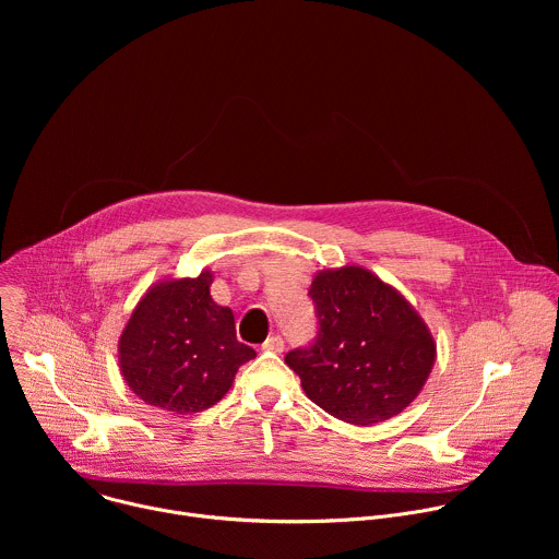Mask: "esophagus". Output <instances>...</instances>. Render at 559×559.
I'll return each instance as SVG.
<instances>
[{
  "instance_id": "esophagus-1",
  "label": "esophagus",
  "mask_w": 559,
  "mask_h": 559,
  "mask_svg": "<svg viewBox=\"0 0 559 559\" xmlns=\"http://www.w3.org/2000/svg\"><path fill=\"white\" fill-rule=\"evenodd\" d=\"M263 349H265V352L281 354V352L285 349V341H283L278 334H274V336H270V338L263 343Z\"/></svg>"
}]
</instances>
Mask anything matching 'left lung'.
Segmentation results:
<instances>
[{"instance_id":"obj_1","label":"left lung","mask_w":559,"mask_h":559,"mask_svg":"<svg viewBox=\"0 0 559 559\" xmlns=\"http://www.w3.org/2000/svg\"><path fill=\"white\" fill-rule=\"evenodd\" d=\"M318 338L285 356L311 403L349 425H378L403 414L423 391L436 341L414 305L360 265L318 272Z\"/></svg>"}]
</instances>
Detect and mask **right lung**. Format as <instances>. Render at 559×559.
Wrapping results in <instances>:
<instances>
[{
	"mask_svg": "<svg viewBox=\"0 0 559 559\" xmlns=\"http://www.w3.org/2000/svg\"><path fill=\"white\" fill-rule=\"evenodd\" d=\"M214 274L164 278L132 309L119 336V369L132 393L168 414H199L229 391L257 352L236 341L234 313L210 296Z\"/></svg>",
	"mask_w": 559,
	"mask_h": 559,
	"instance_id": "right-lung-1",
	"label": "right lung"
}]
</instances>
